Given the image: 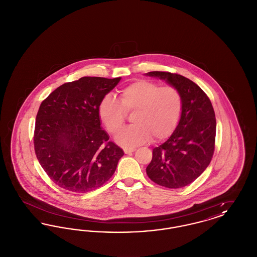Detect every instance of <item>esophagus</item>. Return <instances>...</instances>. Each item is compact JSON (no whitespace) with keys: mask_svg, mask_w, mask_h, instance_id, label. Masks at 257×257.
<instances>
[{"mask_svg":"<svg viewBox=\"0 0 257 257\" xmlns=\"http://www.w3.org/2000/svg\"><path fill=\"white\" fill-rule=\"evenodd\" d=\"M134 151H136L135 148H125V149H124L125 154H130V153H132V152H134Z\"/></svg>","mask_w":257,"mask_h":257,"instance_id":"34e87169","label":"esophagus"}]
</instances>
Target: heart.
Instances as JSON below:
<instances>
[{
	"label": "heart",
	"instance_id": "b5f03b06",
	"mask_svg": "<svg viewBox=\"0 0 257 257\" xmlns=\"http://www.w3.org/2000/svg\"><path fill=\"white\" fill-rule=\"evenodd\" d=\"M183 99L173 86L139 80L124 86L117 100L110 95L103 98L98 106V115L106 130L115 135L122 128L126 113H132L133 125L116 137L118 145L134 147L153 139L162 141L170 137L181 117Z\"/></svg>",
	"mask_w": 257,
	"mask_h": 257
}]
</instances>
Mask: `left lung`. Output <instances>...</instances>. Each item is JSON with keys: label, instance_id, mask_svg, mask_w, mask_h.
<instances>
[{"label": "left lung", "instance_id": "8db88e82", "mask_svg": "<svg viewBox=\"0 0 257 257\" xmlns=\"http://www.w3.org/2000/svg\"><path fill=\"white\" fill-rule=\"evenodd\" d=\"M147 75L175 86L183 99L178 125L164 144L153 149L147 175L160 186L183 188L199 177L212 160L216 139L215 111L205 92L190 79L163 71Z\"/></svg>", "mask_w": 257, "mask_h": 257}]
</instances>
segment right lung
Returning a JSON list of instances; mask_svg holds the SVG:
<instances>
[{"label": "right lung", "mask_w": 257, "mask_h": 257, "mask_svg": "<svg viewBox=\"0 0 257 257\" xmlns=\"http://www.w3.org/2000/svg\"><path fill=\"white\" fill-rule=\"evenodd\" d=\"M120 77H83L56 88L37 114L34 146L50 179L72 193L106 183L124 155L101 127L98 106Z\"/></svg>", "instance_id": "add662e5"}]
</instances>
